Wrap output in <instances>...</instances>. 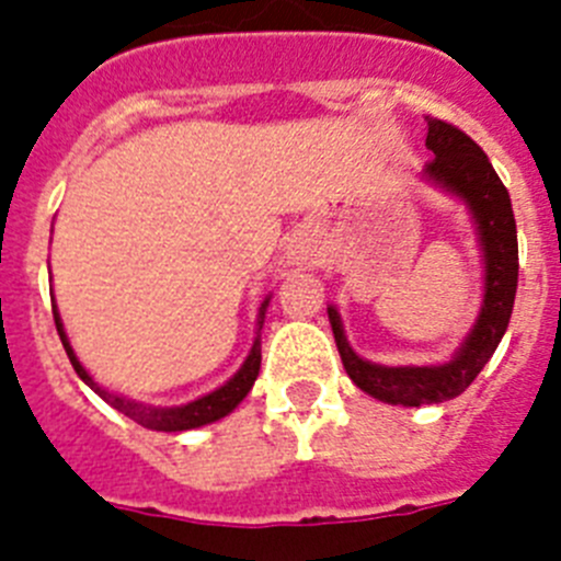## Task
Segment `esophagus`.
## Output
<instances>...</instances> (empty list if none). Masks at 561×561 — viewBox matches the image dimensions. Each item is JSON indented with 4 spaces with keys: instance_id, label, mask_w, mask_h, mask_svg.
I'll return each mask as SVG.
<instances>
[{
    "instance_id": "obj_1",
    "label": "esophagus",
    "mask_w": 561,
    "mask_h": 561,
    "mask_svg": "<svg viewBox=\"0 0 561 561\" xmlns=\"http://www.w3.org/2000/svg\"><path fill=\"white\" fill-rule=\"evenodd\" d=\"M291 257L304 264V261H309V250H304V247H295V250H291Z\"/></svg>"
}]
</instances>
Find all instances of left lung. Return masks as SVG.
Listing matches in <instances>:
<instances>
[{
  "mask_svg": "<svg viewBox=\"0 0 561 561\" xmlns=\"http://www.w3.org/2000/svg\"><path fill=\"white\" fill-rule=\"evenodd\" d=\"M427 148L433 151V160L424 165V180L458 196L469 207L474 230H478L480 252H483V306H480L472 331L466 334L449 362L421 365V368L419 365L388 368V365L362 359L351 348L342 331L340 311L336 306H329L336 351L351 381L374 399L404 404V408L449 401L478 379L508 329L519 272L517 221H514L512 199L483 148L453 123L435 121V117H427Z\"/></svg>",
  "mask_w": 561,
  "mask_h": 561,
  "instance_id": "obj_1",
  "label": "left lung"
}]
</instances>
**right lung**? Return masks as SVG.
<instances>
[{"label": "right lung", "instance_id": "1", "mask_svg": "<svg viewBox=\"0 0 561 561\" xmlns=\"http://www.w3.org/2000/svg\"><path fill=\"white\" fill-rule=\"evenodd\" d=\"M266 306H270V297H266L264 304H261V311H257V331H255V342H252L250 354H247L244 365L238 368V374L232 379H227L221 388H216L213 393L199 396V399L187 401V404H176V408H157V404H146V401H137V399H128V396L121 393H112V390L101 388L92 376L87 374L81 362H78L76 351L69 345L67 340V331H64L61 323V314L58 309H53V317H56V329L58 336L64 342V351H67L69 362H72V368L76 374L87 381L89 388L95 390L106 404H112L117 413L128 415L131 421L142 424L146 430H157V433H185V430H196V427H205V424H213V421L225 419L230 415L232 410L244 401V396L250 393L252 385L257 379V370H261V329H264V314H266Z\"/></svg>", "mask_w": 561, "mask_h": 561}]
</instances>
